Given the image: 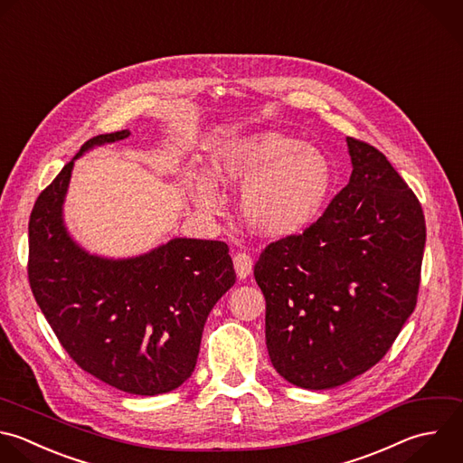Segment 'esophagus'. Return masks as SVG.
<instances>
[{"label": "esophagus", "mask_w": 463, "mask_h": 463, "mask_svg": "<svg viewBox=\"0 0 463 463\" xmlns=\"http://www.w3.org/2000/svg\"><path fill=\"white\" fill-rule=\"evenodd\" d=\"M233 266H235V271H237V277L239 279H246L251 275L253 271V259L248 255V253H235L233 255Z\"/></svg>", "instance_id": "1"}]
</instances>
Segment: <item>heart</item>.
Returning <instances> with one entry per match:
<instances>
[{"mask_svg": "<svg viewBox=\"0 0 463 463\" xmlns=\"http://www.w3.org/2000/svg\"><path fill=\"white\" fill-rule=\"evenodd\" d=\"M212 175L224 188L242 190L244 221L257 233L275 239L309 228L333 190L329 157L273 130L226 139L213 154ZM194 199L203 212H222V199L206 175L197 179Z\"/></svg>", "mask_w": 463, "mask_h": 463, "instance_id": "heart-1", "label": "heart"}]
</instances>
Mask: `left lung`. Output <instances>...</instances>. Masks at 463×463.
<instances>
[{"instance_id":"1","label":"left lung","mask_w":463,"mask_h":463,"mask_svg":"<svg viewBox=\"0 0 463 463\" xmlns=\"http://www.w3.org/2000/svg\"><path fill=\"white\" fill-rule=\"evenodd\" d=\"M347 148L349 183L253 268L271 364L304 389L342 385L380 362L418 298L421 204L380 150L354 137Z\"/></svg>"}]
</instances>
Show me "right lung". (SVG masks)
Instances as JSON below:
<instances>
[{
  "instance_id": "right-lung-1",
  "label": "right lung",
  "mask_w": 463,
  "mask_h": 463,
  "mask_svg": "<svg viewBox=\"0 0 463 463\" xmlns=\"http://www.w3.org/2000/svg\"><path fill=\"white\" fill-rule=\"evenodd\" d=\"M130 130L89 139L40 194L29 221V282L71 358L101 382L154 396L195 369L212 307L235 284L221 241L172 239L150 253L112 260L87 253L63 224L74 161Z\"/></svg>"
}]
</instances>
